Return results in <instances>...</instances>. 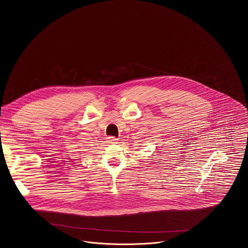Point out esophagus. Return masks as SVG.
<instances>
[{
	"label": "esophagus",
	"instance_id": "obj_1",
	"mask_svg": "<svg viewBox=\"0 0 248 248\" xmlns=\"http://www.w3.org/2000/svg\"><path fill=\"white\" fill-rule=\"evenodd\" d=\"M108 143H110V144H113V143H116V142L118 141V140L116 138H114V137H108Z\"/></svg>",
	"mask_w": 248,
	"mask_h": 248
}]
</instances>
